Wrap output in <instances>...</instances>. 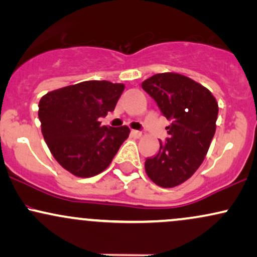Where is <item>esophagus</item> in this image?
I'll list each match as a JSON object with an SVG mask.
<instances>
[{"label": "esophagus", "mask_w": 257, "mask_h": 257, "mask_svg": "<svg viewBox=\"0 0 257 257\" xmlns=\"http://www.w3.org/2000/svg\"><path fill=\"white\" fill-rule=\"evenodd\" d=\"M132 135L134 138H140L141 135H143V133L141 132H139V131H132Z\"/></svg>", "instance_id": "esophagus-1"}]
</instances>
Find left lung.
Segmentation results:
<instances>
[{
	"instance_id": "obj_1",
	"label": "left lung",
	"mask_w": 257,
	"mask_h": 257,
	"mask_svg": "<svg viewBox=\"0 0 257 257\" xmlns=\"http://www.w3.org/2000/svg\"><path fill=\"white\" fill-rule=\"evenodd\" d=\"M141 87L172 120L167 126L169 138L166 143L159 141L155 157L146 159L145 172L156 185L175 187L190 179L204 161L216 131L219 105L208 88L180 73H157Z\"/></svg>"
}]
</instances>
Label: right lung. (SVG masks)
Returning <instances> with one entry per match:
<instances>
[{
	"label": "right lung",
	"mask_w": 257,
	"mask_h": 257,
	"mask_svg": "<svg viewBox=\"0 0 257 257\" xmlns=\"http://www.w3.org/2000/svg\"><path fill=\"white\" fill-rule=\"evenodd\" d=\"M124 84L85 81L52 90L38 104L44 141L64 169L78 178L98 175L111 164L129 137L126 125H100L112 112Z\"/></svg>",
	"instance_id": "add662e5"
}]
</instances>
